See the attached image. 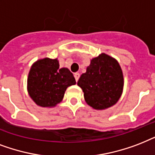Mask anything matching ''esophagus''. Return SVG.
<instances>
[{
  "label": "esophagus",
  "instance_id": "obj_1",
  "mask_svg": "<svg viewBox=\"0 0 155 155\" xmlns=\"http://www.w3.org/2000/svg\"><path fill=\"white\" fill-rule=\"evenodd\" d=\"M74 78H75L76 81H78L79 78H80V74H79V73H75V74H74Z\"/></svg>",
  "mask_w": 155,
  "mask_h": 155
}]
</instances>
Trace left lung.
<instances>
[{"label":"left lung","mask_w":155,"mask_h":155,"mask_svg":"<svg viewBox=\"0 0 155 155\" xmlns=\"http://www.w3.org/2000/svg\"><path fill=\"white\" fill-rule=\"evenodd\" d=\"M86 104L97 110L113 106L120 98L124 77L118 61L105 53L91 61L78 81Z\"/></svg>","instance_id":"obj_1"}]
</instances>
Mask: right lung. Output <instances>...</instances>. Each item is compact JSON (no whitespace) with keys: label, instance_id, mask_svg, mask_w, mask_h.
Listing matches in <instances>:
<instances>
[{"label":"right lung","instance_id":"1","mask_svg":"<svg viewBox=\"0 0 155 155\" xmlns=\"http://www.w3.org/2000/svg\"><path fill=\"white\" fill-rule=\"evenodd\" d=\"M75 84L73 74L67 68L60 69L57 59L44 58L32 64L27 91L38 106L52 107L62 101L66 89Z\"/></svg>","mask_w":155,"mask_h":155}]
</instances>
